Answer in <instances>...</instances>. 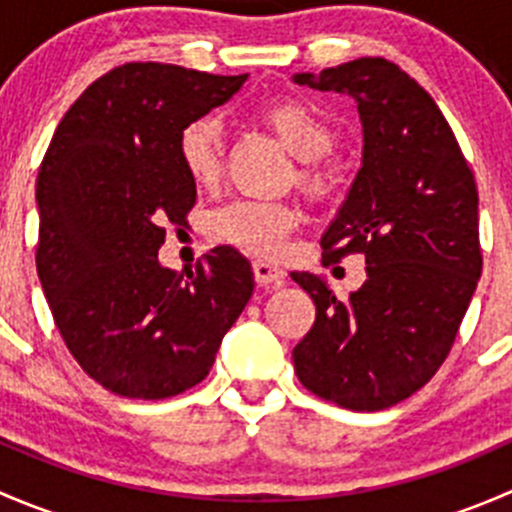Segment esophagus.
<instances>
[{"mask_svg": "<svg viewBox=\"0 0 512 512\" xmlns=\"http://www.w3.org/2000/svg\"><path fill=\"white\" fill-rule=\"evenodd\" d=\"M252 272H255V282H257V285L282 287V285H285V280H287L285 270H280V267L270 265V262H265V260H255V262H252Z\"/></svg>", "mask_w": 512, "mask_h": 512, "instance_id": "1", "label": "esophagus"}]
</instances>
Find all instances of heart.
I'll return each instance as SVG.
<instances>
[{
    "instance_id": "heart-1",
    "label": "heart",
    "mask_w": 512,
    "mask_h": 512,
    "mask_svg": "<svg viewBox=\"0 0 512 512\" xmlns=\"http://www.w3.org/2000/svg\"><path fill=\"white\" fill-rule=\"evenodd\" d=\"M260 121L297 158L299 188L319 195L327 190L329 173L322 160L334 148L337 133L322 111L302 101H277L260 111ZM178 160L195 185H210L223 165V131L210 116L193 118L178 133ZM297 225V213L285 203L235 200L210 215V232L218 240L242 247L255 255L275 257L285 250L287 235Z\"/></svg>"
}]
</instances>
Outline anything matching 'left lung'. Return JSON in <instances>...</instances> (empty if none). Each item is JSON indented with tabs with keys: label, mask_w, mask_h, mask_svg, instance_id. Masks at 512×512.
Wrapping results in <instances>:
<instances>
[{
	"label": "left lung",
	"mask_w": 512,
	"mask_h": 512,
	"mask_svg": "<svg viewBox=\"0 0 512 512\" xmlns=\"http://www.w3.org/2000/svg\"><path fill=\"white\" fill-rule=\"evenodd\" d=\"M294 84L349 94L364 156L339 215L322 235V262L364 255L366 282L339 302L309 272L292 280L317 307L294 347L304 389L352 411H381L431 381L456 342L483 255L478 188L436 101L381 56L347 61Z\"/></svg>",
	"instance_id": "1"
}]
</instances>
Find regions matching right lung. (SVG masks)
<instances>
[{
	"instance_id": "obj_1",
	"label": "right lung",
	"mask_w": 512,
	"mask_h": 512,
	"mask_svg": "<svg viewBox=\"0 0 512 512\" xmlns=\"http://www.w3.org/2000/svg\"><path fill=\"white\" fill-rule=\"evenodd\" d=\"M245 81L116 66L76 98L46 148L36 272L71 356L113 394L158 401L193 389L250 302L252 267L235 247H213L185 275L158 262L163 225L185 223L195 205L180 128Z\"/></svg>"
}]
</instances>
